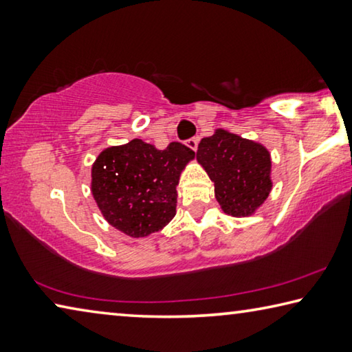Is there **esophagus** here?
<instances>
[{"mask_svg":"<svg viewBox=\"0 0 352 352\" xmlns=\"http://www.w3.org/2000/svg\"><path fill=\"white\" fill-rule=\"evenodd\" d=\"M186 146L189 148H192V151L195 152V151H197V146H199V140L197 138H190V140L186 141Z\"/></svg>","mask_w":352,"mask_h":352,"instance_id":"1","label":"esophagus"}]
</instances>
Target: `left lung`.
I'll return each mask as SVG.
<instances>
[{"label":"left lung","instance_id":"left-lung-1","mask_svg":"<svg viewBox=\"0 0 352 352\" xmlns=\"http://www.w3.org/2000/svg\"><path fill=\"white\" fill-rule=\"evenodd\" d=\"M197 162L214 183L222 211L231 217L253 216L273 188L269 148L225 129L200 141Z\"/></svg>","mask_w":352,"mask_h":352}]
</instances>
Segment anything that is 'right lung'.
Instances as JSON below:
<instances>
[{
  "label": "right lung",
  "mask_w": 352,
  "mask_h": 352,
  "mask_svg": "<svg viewBox=\"0 0 352 352\" xmlns=\"http://www.w3.org/2000/svg\"><path fill=\"white\" fill-rule=\"evenodd\" d=\"M194 152L182 142L160 151L135 138L110 146L91 166V194L111 226L130 237H147L175 216L177 186Z\"/></svg>",
  "instance_id": "obj_1"
}]
</instances>
